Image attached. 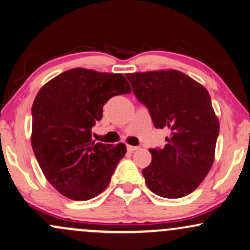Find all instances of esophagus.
Returning <instances> with one entry per match:
<instances>
[{
    "label": "esophagus",
    "instance_id": "obj_1",
    "mask_svg": "<svg viewBox=\"0 0 250 250\" xmlns=\"http://www.w3.org/2000/svg\"><path fill=\"white\" fill-rule=\"evenodd\" d=\"M137 149H139V147H137V146H130V145H128L127 146V152H134V150H137Z\"/></svg>",
    "mask_w": 250,
    "mask_h": 250
}]
</instances>
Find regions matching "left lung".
<instances>
[{"label":"left lung","instance_id":"1","mask_svg":"<svg viewBox=\"0 0 250 250\" xmlns=\"http://www.w3.org/2000/svg\"><path fill=\"white\" fill-rule=\"evenodd\" d=\"M134 96L148 109L156 128L170 135L162 148L149 149L152 162L143 169L147 187L165 198H181L210 171L219 135L208 91L178 70L126 74Z\"/></svg>","mask_w":250,"mask_h":250}]
</instances>
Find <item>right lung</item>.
<instances>
[{"label": "right lung", "mask_w": 250, "mask_h": 250, "mask_svg": "<svg viewBox=\"0 0 250 250\" xmlns=\"http://www.w3.org/2000/svg\"><path fill=\"white\" fill-rule=\"evenodd\" d=\"M130 92L122 74L74 68L55 76L37 94L31 144L45 177L61 195L88 200L109 186L126 146L95 144L91 128L111 97Z\"/></svg>", "instance_id": "obj_1"}]
</instances>
